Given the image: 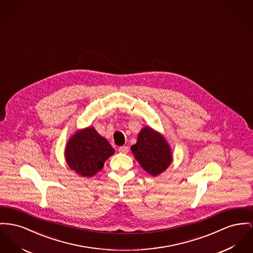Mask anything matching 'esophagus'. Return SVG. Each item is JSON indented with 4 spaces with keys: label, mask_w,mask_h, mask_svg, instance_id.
<instances>
[{
    "label": "esophagus",
    "mask_w": 253,
    "mask_h": 253,
    "mask_svg": "<svg viewBox=\"0 0 253 253\" xmlns=\"http://www.w3.org/2000/svg\"><path fill=\"white\" fill-rule=\"evenodd\" d=\"M119 153H122V154H127L129 152V148L127 146H121L119 148Z\"/></svg>",
    "instance_id": "esophagus-1"
}]
</instances>
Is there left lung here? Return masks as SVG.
Wrapping results in <instances>:
<instances>
[{"label": "left lung", "mask_w": 253, "mask_h": 253, "mask_svg": "<svg viewBox=\"0 0 253 253\" xmlns=\"http://www.w3.org/2000/svg\"><path fill=\"white\" fill-rule=\"evenodd\" d=\"M131 150L142 168L153 176L163 173L172 162L171 151L165 139L149 127L140 131Z\"/></svg>", "instance_id": "left-lung-1"}]
</instances>
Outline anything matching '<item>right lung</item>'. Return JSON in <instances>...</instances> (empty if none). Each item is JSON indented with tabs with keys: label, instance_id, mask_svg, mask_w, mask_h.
<instances>
[{
	"label": "right lung",
	"instance_id": "right-lung-1",
	"mask_svg": "<svg viewBox=\"0 0 253 253\" xmlns=\"http://www.w3.org/2000/svg\"><path fill=\"white\" fill-rule=\"evenodd\" d=\"M110 143L93 128L77 132L66 147V160L76 173L91 177L101 170L105 161L114 154Z\"/></svg>",
	"mask_w": 253,
	"mask_h": 253
}]
</instances>
